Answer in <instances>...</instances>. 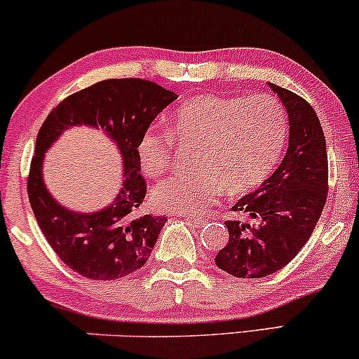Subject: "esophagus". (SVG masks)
<instances>
[{
    "instance_id": "34e87169",
    "label": "esophagus",
    "mask_w": 359,
    "mask_h": 359,
    "mask_svg": "<svg viewBox=\"0 0 359 359\" xmlns=\"http://www.w3.org/2000/svg\"><path fill=\"white\" fill-rule=\"evenodd\" d=\"M185 221L191 226H194V228H203L205 222H208L205 219H194V217H185Z\"/></svg>"
}]
</instances>
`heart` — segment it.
Here are the masks:
<instances>
[{"instance_id":"1","label":"heart","mask_w":359,"mask_h":359,"mask_svg":"<svg viewBox=\"0 0 359 359\" xmlns=\"http://www.w3.org/2000/svg\"><path fill=\"white\" fill-rule=\"evenodd\" d=\"M172 140L199 143L194 156L197 172L156 184L151 203L158 211L201 216L222 191L241 196L269 179L285 148L287 116L269 94L192 97L168 116L167 133L150 128L140 138L138 162L148 177L168 170Z\"/></svg>"}]
</instances>
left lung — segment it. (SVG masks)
Masks as SVG:
<instances>
[{"label":"left lung","mask_w":359,"mask_h":359,"mask_svg":"<svg viewBox=\"0 0 359 359\" xmlns=\"http://www.w3.org/2000/svg\"><path fill=\"white\" fill-rule=\"evenodd\" d=\"M269 86L288 114V147L277 170L233 205L255 224L226 221L228 245L214 262L238 278L269 277L297 257L327 197V151L316 111L292 90Z\"/></svg>","instance_id":"obj_1"}]
</instances>
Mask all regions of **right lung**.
Here are the masks:
<instances>
[{"label":"right lung","mask_w":359,"mask_h":359,"mask_svg":"<svg viewBox=\"0 0 359 359\" xmlns=\"http://www.w3.org/2000/svg\"><path fill=\"white\" fill-rule=\"evenodd\" d=\"M175 100L174 90L151 81H101L65 97L40 128L28 175V199L48 245L82 277H126L142 269L150 257L167 219L138 212L147 185L140 174L137 148L151 121ZM74 126L101 129L122 155V189L111 205L93 213L62 206L43 180L44 154Z\"/></svg>","instance_id":"add662e5"}]
</instances>
